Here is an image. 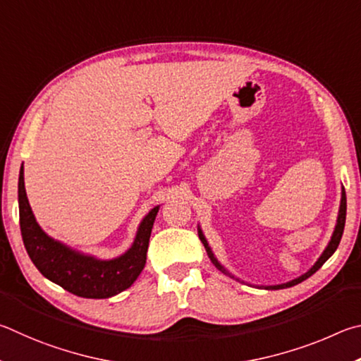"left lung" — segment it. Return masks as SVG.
<instances>
[{
	"label": "left lung",
	"instance_id": "left-lung-1",
	"mask_svg": "<svg viewBox=\"0 0 361 361\" xmlns=\"http://www.w3.org/2000/svg\"><path fill=\"white\" fill-rule=\"evenodd\" d=\"M157 212L158 207H154L144 217L130 250L114 260H98L92 255L80 254L60 241H55L37 225L28 203L27 192H25L23 166L20 168L18 214H20V231L25 249L44 277L59 283L66 292L82 296V298H111L131 287L142 269L139 255L144 249L145 236H150ZM203 244L212 263L222 273H226L222 264L216 260L204 238Z\"/></svg>",
	"mask_w": 361,
	"mask_h": 361
}]
</instances>
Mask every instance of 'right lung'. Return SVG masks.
<instances>
[{
	"label": "right lung",
	"instance_id": "right-lung-1",
	"mask_svg": "<svg viewBox=\"0 0 361 361\" xmlns=\"http://www.w3.org/2000/svg\"><path fill=\"white\" fill-rule=\"evenodd\" d=\"M345 211H347V200H345V192L343 190V197H341V206H339V214H338V222H336V228H334V231H333V236H331V241H330V244L326 245V249L324 250V254L320 255V258L317 262H315V264L314 267L307 271L306 274H302L301 277H298V279H295V281H292V282H288V283H286V286H276V287H264V288H274V290H279V288H286V287H293V286H296V283H300V282H302V281H306L307 277H311L315 271H317L319 268H322V264H324L328 258H330L333 254H334V250L338 249V245H339V241H341V238H343V231H344V225H345Z\"/></svg>",
	"mask_w": 361,
	"mask_h": 361
}]
</instances>
